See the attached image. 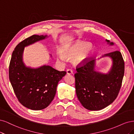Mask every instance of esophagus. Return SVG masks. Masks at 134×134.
I'll return each instance as SVG.
<instances>
[{
    "instance_id": "esophagus-1",
    "label": "esophagus",
    "mask_w": 134,
    "mask_h": 134,
    "mask_svg": "<svg viewBox=\"0 0 134 134\" xmlns=\"http://www.w3.org/2000/svg\"><path fill=\"white\" fill-rule=\"evenodd\" d=\"M67 75H72L73 74V71L72 70H70V69H68L67 70Z\"/></svg>"
}]
</instances>
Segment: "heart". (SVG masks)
<instances>
[{"label":"heart","instance_id":"obj_1","mask_svg":"<svg viewBox=\"0 0 134 134\" xmlns=\"http://www.w3.org/2000/svg\"><path fill=\"white\" fill-rule=\"evenodd\" d=\"M93 50V46L90 42L76 41L64 46L61 50V54L57 56L59 61H63L64 58H71L73 56L72 61L76 64L84 62L91 54Z\"/></svg>","mask_w":134,"mask_h":134}]
</instances>
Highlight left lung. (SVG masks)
<instances>
[{"label": "left lung", "mask_w": 134, "mask_h": 134, "mask_svg": "<svg viewBox=\"0 0 134 134\" xmlns=\"http://www.w3.org/2000/svg\"><path fill=\"white\" fill-rule=\"evenodd\" d=\"M107 44L114 43L106 40ZM112 59V66L107 73L95 70L96 59L77 67L75 88L79 100L85 109L98 111L113 103L117 97L124 75L125 63L120 52L116 51L105 54L102 57Z\"/></svg>", "instance_id": "8db88e82"}]
</instances>
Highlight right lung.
<instances>
[{
	"instance_id": "add662e5",
	"label": "right lung",
	"mask_w": 134,
	"mask_h": 134,
	"mask_svg": "<svg viewBox=\"0 0 134 134\" xmlns=\"http://www.w3.org/2000/svg\"><path fill=\"white\" fill-rule=\"evenodd\" d=\"M48 36L33 35L16 46L9 64V76L14 93L21 105L32 110L48 107L55 96L58 82L66 74L48 65L27 67L23 62L24 48Z\"/></svg>"
}]
</instances>
